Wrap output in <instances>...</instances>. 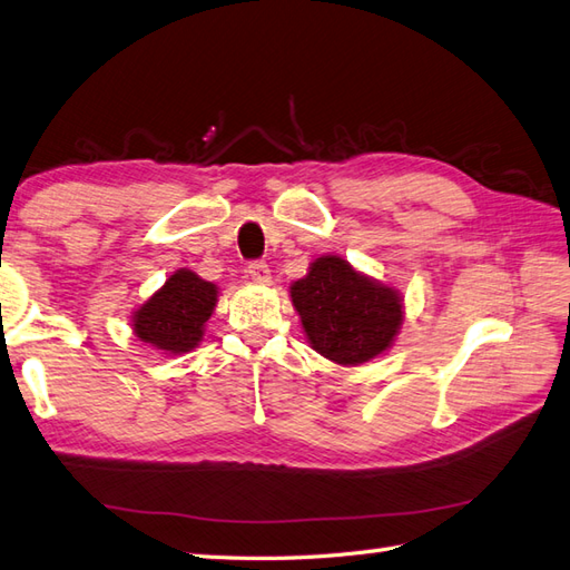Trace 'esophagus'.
Segmentation results:
<instances>
[{
    "mask_svg": "<svg viewBox=\"0 0 570 570\" xmlns=\"http://www.w3.org/2000/svg\"><path fill=\"white\" fill-rule=\"evenodd\" d=\"M247 275H249L252 283H258V285L271 283V268L264 264V261H254V264H249Z\"/></svg>",
    "mask_w": 570,
    "mask_h": 570,
    "instance_id": "obj_1",
    "label": "esophagus"
}]
</instances>
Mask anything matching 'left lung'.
<instances>
[{
	"mask_svg": "<svg viewBox=\"0 0 570 570\" xmlns=\"http://www.w3.org/2000/svg\"><path fill=\"white\" fill-rule=\"evenodd\" d=\"M306 341L335 364L357 366L389 352L405 321L400 292L337 254L318 256L289 285Z\"/></svg>",
	"mask_w": 570,
	"mask_h": 570,
	"instance_id": "obj_1",
	"label": "left lung"
}]
</instances>
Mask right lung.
Segmentation results:
<instances>
[{"label": "right lung", "mask_w": 570, "mask_h": 570, "mask_svg": "<svg viewBox=\"0 0 570 570\" xmlns=\"http://www.w3.org/2000/svg\"><path fill=\"white\" fill-rule=\"evenodd\" d=\"M215 304L218 285L189 268H179L131 312V331L144 345L163 355H184L204 341Z\"/></svg>", "instance_id": "obj_1"}]
</instances>
